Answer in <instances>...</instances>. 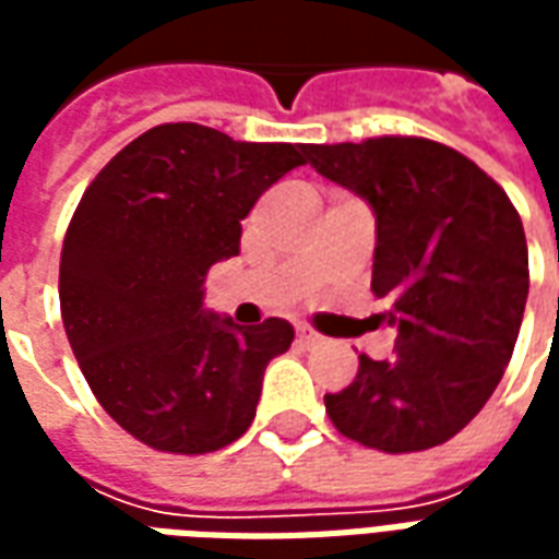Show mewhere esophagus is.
Returning a JSON list of instances; mask_svg holds the SVG:
<instances>
[{"label": "esophagus", "mask_w": 559, "mask_h": 559, "mask_svg": "<svg viewBox=\"0 0 559 559\" xmlns=\"http://www.w3.org/2000/svg\"><path fill=\"white\" fill-rule=\"evenodd\" d=\"M296 341H299L302 347H314V344H320V335H317L311 326H305V323H296Z\"/></svg>", "instance_id": "esophagus-1"}]
</instances>
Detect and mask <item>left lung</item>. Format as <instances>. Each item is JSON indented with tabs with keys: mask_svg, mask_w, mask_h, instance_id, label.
I'll return each instance as SVG.
<instances>
[{
	"mask_svg": "<svg viewBox=\"0 0 559 559\" xmlns=\"http://www.w3.org/2000/svg\"><path fill=\"white\" fill-rule=\"evenodd\" d=\"M320 176L377 218L371 290L399 329L389 359L359 356L326 395L344 437L389 455L455 437L491 399L515 350L530 290L521 215L469 158L425 138L305 146Z\"/></svg>",
	"mask_w": 559,
	"mask_h": 559,
	"instance_id": "obj_1",
	"label": "left lung"
}]
</instances>
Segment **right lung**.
Returning <instances> with one entry per match:
<instances>
[{"mask_svg": "<svg viewBox=\"0 0 559 559\" xmlns=\"http://www.w3.org/2000/svg\"><path fill=\"white\" fill-rule=\"evenodd\" d=\"M302 143H245L167 122L104 167L68 224L59 305L92 395L140 443L206 455L254 421L266 365L293 326H236L203 308L209 266L239 254L242 218Z\"/></svg>", "mask_w": 559, "mask_h": 559, "instance_id": "add662e5", "label": "right lung"}]
</instances>
